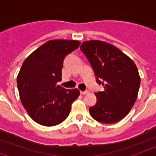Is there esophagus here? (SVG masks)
<instances>
[{
	"mask_svg": "<svg viewBox=\"0 0 156 156\" xmlns=\"http://www.w3.org/2000/svg\"><path fill=\"white\" fill-rule=\"evenodd\" d=\"M80 93L82 94V95H85V94H87V93H89V91H80Z\"/></svg>",
	"mask_w": 156,
	"mask_h": 156,
	"instance_id": "esophagus-1",
	"label": "esophagus"
}]
</instances>
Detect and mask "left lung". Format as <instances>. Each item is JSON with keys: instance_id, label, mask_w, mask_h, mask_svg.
<instances>
[{"instance_id": "left-lung-1", "label": "left lung", "mask_w": 156, "mask_h": 156, "mask_svg": "<svg viewBox=\"0 0 156 156\" xmlns=\"http://www.w3.org/2000/svg\"><path fill=\"white\" fill-rule=\"evenodd\" d=\"M80 49L91 64L97 83L104 86V91L95 93L97 101L89 108L90 115L101 123H117L136 101L141 83L137 68L119 48L105 41H84Z\"/></svg>"}]
</instances>
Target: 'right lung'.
Segmentation results:
<instances>
[{
    "instance_id": "obj_1",
    "label": "right lung",
    "mask_w": 156,
    "mask_h": 156,
    "mask_svg": "<svg viewBox=\"0 0 156 156\" xmlns=\"http://www.w3.org/2000/svg\"><path fill=\"white\" fill-rule=\"evenodd\" d=\"M79 45L75 40H51L23 63L17 77L20 100L29 116L41 125L62 123L80 94L77 88L65 89L56 85L61 80L65 56Z\"/></svg>"
}]
</instances>
